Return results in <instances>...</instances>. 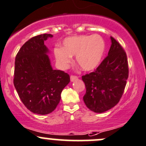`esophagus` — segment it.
I'll return each instance as SVG.
<instances>
[{"instance_id":"34e87169","label":"esophagus","mask_w":146,"mask_h":146,"mask_svg":"<svg viewBox=\"0 0 146 146\" xmlns=\"http://www.w3.org/2000/svg\"><path fill=\"white\" fill-rule=\"evenodd\" d=\"M76 80H78V77H77V76H70V81H71V82L76 81Z\"/></svg>"}]
</instances>
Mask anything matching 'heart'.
Listing matches in <instances>:
<instances>
[{"mask_svg":"<svg viewBox=\"0 0 146 146\" xmlns=\"http://www.w3.org/2000/svg\"><path fill=\"white\" fill-rule=\"evenodd\" d=\"M106 48V42L100 35H76L65 39L63 48H56L54 56L61 68H67L73 60L72 56H76L81 70L91 71L100 65Z\"/></svg>","mask_w":146,"mask_h":146,"instance_id":"obj_1","label":"heart"}]
</instances>
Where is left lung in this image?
Returning <instances> with one entry per match:
<instances>
[{
	"mask_svg": "<svg viewBox=\"0 0 146 146\" xmlns=\"http://www.w3.org/2000/svg\"><path fill=\"white\" fill-rule=\"evenodd\" d=\"M108 55L94 72L82 76L86 88L83 101L90 111L102 113L122 97L128 77L126 53L113 37Z\"/></svg>",
	"mask_w": 146,
	"mask_h": 146,
	"instance_id": "8db88e82",
	"label": "left lung"
}]
</instances>
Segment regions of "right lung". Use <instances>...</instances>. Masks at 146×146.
Here are the masks:
<instances>
[{
    "mask_svg": "<svg viewBox=\"0 0 146 146\" xmlns=\"http://www.w3.org/2000/svg\"><path fill=\"white\" fill-rule=\"evenodd\" d=\"M51 34L33 37L21 48L15 60L13 84L25 107L33 113L47 115L56 108L62 90L70 82L68 73L54 70L44 41Z\"/></svg>",
    "mask_w": 146,
    "mask_h": 146,
    "instance_id": "obj_1",
    "label": "right lung"
}]
</instances>
